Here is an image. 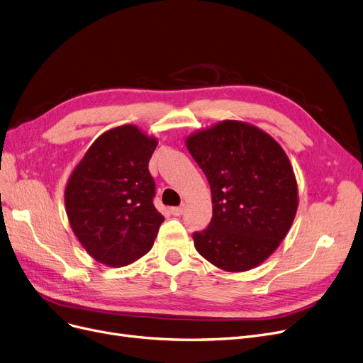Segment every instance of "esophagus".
<instances>
[{"label": "esophagus", "mask_w": 363, "mask_h": 363, "mask_svg": "<svg viewBox=\"0 0 363 363\" xmlns=\"http://www.w3.org/2000/svg\"><path fill=\"white\" fill-rule=\"evenodd\" d=\"M184 211H185L184 204H181V206H177V208H172V209H170V212H172L173 215H175V216H181V215L184 213Z\"/></svg>", "instance_id": "34e87169"}]
</instances>
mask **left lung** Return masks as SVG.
Returning a JSON list of instances; mask_svg holds the SVG:
<instances>
[{
  "label": "left lung",
  "instance_id": "1",
  "mask_svg": "<svg viewBox=\"0 0 363 363\" xmlns=\"http://www.w3.org/2000/svg\"><path fill=\"white\" fill-rule=\"evenodd\" d=\"M186 148L208 178L213 204L209 225L193 233L197 252L225 272L254 269L285 239L296 213L288 155L270 135L233 120L191 135Z\"/></svg>",
  "mask_w": 363,
  "mask_h": 363
}]
</instances>
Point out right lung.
<instances>
[{
	"label": "right lung",
	"mask_w": 363,
	"mask_h": 363,
	"mask_svg": "<svg viewBox=\"0 0 363 363\" xmlns=\"http://www.w3.org/2000/svg\"><path fill=\"white\" fill-rule=\"evenodd\" d=\"M157 140L132 124L101 135L78 163L65 190L77 239L94 259L123 267L145 255L164 216L155 209L148 162Z\"/></svg>",
	"instance_id": "1"
}]
</instances>
